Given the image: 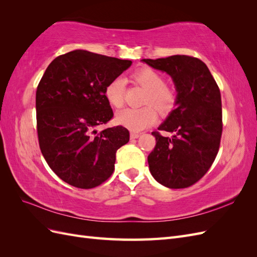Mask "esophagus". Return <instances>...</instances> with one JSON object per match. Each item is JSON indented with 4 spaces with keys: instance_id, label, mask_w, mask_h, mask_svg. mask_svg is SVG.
Listing matches in <instances>:
<instances>
[{
    "instance_id": "34e87169",
    "label": "esophagus",
    "mask_w": 257,
    "mask_h": 257,
    "mask_svg": "<svg viewBox=\"0 0 257 257\" xmlns=\"http://www.w3.org/2000/svg\"><path fill=\"white\" fill-rule=\"evenodd\" d=\"M139 136H141V135H139L138 133H134V132H132V133H131V139H136Z\"/></svg>"
}]
</instances>
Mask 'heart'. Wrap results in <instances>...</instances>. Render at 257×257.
<instances>
[{
  "label": "heart",
  "mask_w": 257,
  "mask_h": 257,
  "mask_svg": "<svg viewBox=\"0 0 257 257\" xmlns=\"http://www.w3.org/2000/svg\"><path fill=\"white\" fill-rule=\"evenodd\" d=\"M133 78L138 84L148 90L144 100V105L147 106L138 109H124L116 114L115 121L131 131L139 132L153 125L157 121L155 107L162 115L173 110L176 104V94L166 85L164 76L152 68L143 67L138 69L134 73ZM105 96L112 107L121 108L125 100V80L121 77L111 80L105 89Z\"/></svg>",
  "instance_id": "heart-1"
}]
</instances>
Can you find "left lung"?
<instances>
[{
    "instance_id": "1",
    "label": "left lung",
    "mask_w": 257,
    "mask_h": 257,
    "mask_svg": "<svg viewBox=\"0 0 257 257\" xmlns=\"http://www.w3.org/2000/svg\"><path fill=\"white\" fill-rule=\"evenodd\" d=\"M143 61L172 76L178 92L177 108L159 127L174 136L152 132L157 144L148 155L150 173L169 189L189 188L206 175L219 152L223 128L220 89L197 58L172 56Z\"/></svg>"
}]
</instances>
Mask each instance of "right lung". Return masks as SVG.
Here are the masks:
<instances>
[{
	"label": "right lung",
	"instance_id": "obj_1",
	"mask_svg": "<svg viewBox=\"0 0 257 257\" xmlns=\"http://www.w3.org/2000/svg\"><path fill=\"white\" fill-rule=\"evenodd\" d=\"M132 64L74 50L54 59L36 90V123L41 151L60 179L79 189H93L114 170L115 152L130 141L122 125L97 132L112 119L105 96L107 84Z\"/></svg>",
	"mask_w": 257,
	"mask_h": 257
}]
</instances>
